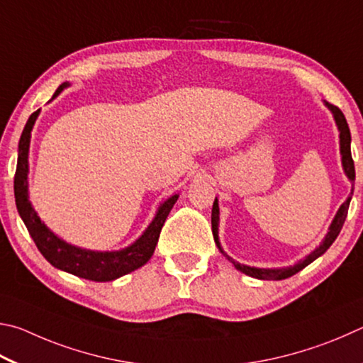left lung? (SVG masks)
<instances>
[{"label": "left lung", "mask_w": 363, "mask_h": 363, "mask_svg": "<svg viewBox=\"0 0 363 363\" xmlns=\"http://www.w3.org/2000/svg\"><path fill=\"white\" fill-rule=\"evenodd\" d=\"M323 105H325L328 110L332 111L336 127H338L341 164H342V170H345L346 177L349 178V182L352 183L351 194H349V198L345 202H342L341 207L338 208V212H336L332 225H330V228H328V233L325 234V238H323V240L319 244V247H315V249L311 252L309 255L301 258L300 262H296L294 266H285V268H255V266L240 264L239 262H236V259H233L230 255H228V253L223 250V247H221V244H220V238H218L220 207H218V199L215 198L213 207H212V233H213L215 244H217L218 250L223 253V255L234 264V268H236L240 272H244V274H247V276L255 277V279H262V281H282V279L291 277L294 274H296V272H300L301 269L306 268L308 264L313 263L314 259H317L320 255H323V253H325L330 249V245L335 242V239L338 238L341 228H342V225H345V220L347 217V208H349V204H351V199H352L354 182H355V169H354V161H352V156H351V130H349V125L346 123L345 114H342V111L340 110L338 106L328 104V101H325V100H323Z\"/></svg>", "instance_id": "obj_1"}]
</instances>
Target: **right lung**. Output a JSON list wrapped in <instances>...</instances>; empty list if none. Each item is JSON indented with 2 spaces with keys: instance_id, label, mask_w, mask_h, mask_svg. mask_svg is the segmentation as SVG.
<instances>
[{
  "instance_id": "1",
  "label": "right lung",
  "mask_w": 363,
  "mask_h": 363,
  "mask_svg": "<svg viewBox=\"0 0 363 363\" xmlns=\"http://www.w3.org/2000/svg\"><path fill=\"white\" fill-rule=\"evenodd\" d=\"M68 86L69 82L60 84L50 100H54ZM40 111L41 110H38L31 114L27 124L23 127L21 142H18L17 169L14 177V196L17 211L21 218L23 220L25 226H27L31 239L35 240L38 250L41 252V255L54 268L69 272V274L78 276L81 279H89V281L94 282H110L114 281V279L123 277L132 271L142 268L143 264L148 263V259L155 253L164 221L177 202L178 194L170 196V198L165 199L157 207L155 218L151 220L148 228L142 233V236L135 242L124 247V249L113 252H99L68 244L67 240L57 236V234H54L44 225V221L38 217L36 211L28 199L30 140L31 130H33L36 119L40 116Z\"/></svg>"
}]
</instances>
